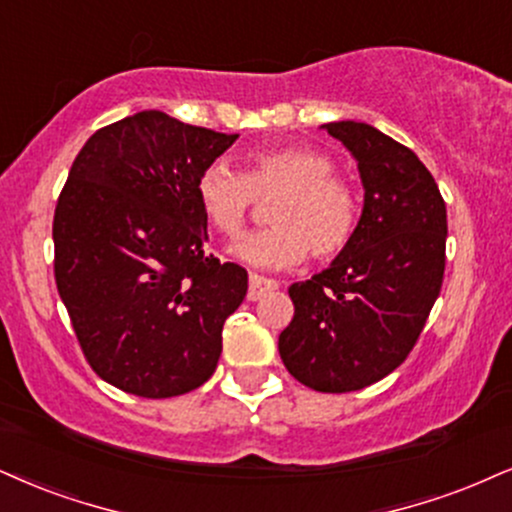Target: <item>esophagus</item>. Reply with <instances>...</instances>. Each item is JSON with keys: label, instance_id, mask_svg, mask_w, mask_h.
<instances>
[{"label": "esophagus", "instance_id": "1", "mask_svg": "<svg viewBox=\"0 0 512 512\" xmlns=\"http://www.w3.org/2000/svg\"><path fill=\"white\" fill-rule=\"evenodd\" d=\"M277 289V282L270 280V277H263L258 273H251L249 275V294H246V299L249 301H258L263 299V296L275 292Z\"/></svg>", "mask_w": 512, "mask_h": 512}]
</instances>
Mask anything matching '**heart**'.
I'll return each instance as SVG.
<instances>
[{
	"mask_svg": "<svg viewBox=\"0 0 512 512\" xmlns=\"http://www.w3.org/2000/svg\"><path fill=\"white\" fill-rule=\"evenodd\" d=\"M273 199L268 223L232 244V256L256 268H294L308 256H337L358 225V199L334 175L327 154L311 147H273L244 156L239 173L213 163L197 180V204L206 223L225 237L244 230L254 199Z\"/></svg>",
	"mask_w": 512,
	"mask_h": 512,
	"instance_id": "heart-1",
	"label": "heart"
}]
</instances>
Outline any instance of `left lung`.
I'll return each instance as SVG.
<instances>
[{
	"label": "left lung",
	"instance_id": "obj_1",
	"mask_svg": "<svg viewBox=\"0 0 512 512\" xmlns=\"http://www.w3.org/2000/svg\"><path fill=\"white\" fill-rule=\"evenodd\" d=\"M320 128L358 163L363 213L344 251L289 296L294 318L280 358L301 384L325 394L358 391L406 361L441 292L446 204L408 147L368 123Z\"/></svg>",
	"mask_w": 512,
	"mask_h": 512
}]
</instances>
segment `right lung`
Segmentation results:
<instances>
[{"instance_id": "1", "label": "right lung", "mask_w": 512, "mask_h": 512, "mask_svg": "<svg viewBox=\"0 0 512 512\" xmlns=\"http://www.w3.org/2000/svg\"><path fill=\"white\" fill-rule=\"evenodd\" d=\"M237 137L140 111L75 156L54 213L56 287L92 370L128 394L168 399L216 372L249 275L204 254L197 180Z\"/></svg>"}]
</instances>
